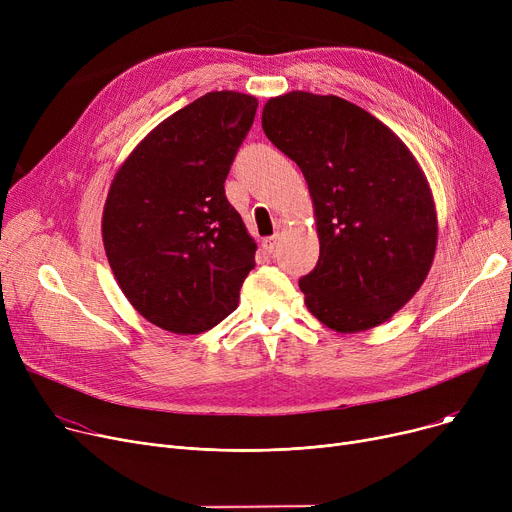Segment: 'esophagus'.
Returning <instances> with one entry per match:
<instances>
[{"label": "esophagus", "mask_w": 512, "mask_h": 512, "mask_svg": "<svg viewBox=\"0 0 512 512\" xmlns=\"http://www.w3.org/2000/svg\"><path fill=\"white\" fill-rule=\"evenodd\" d=\"M278 240H280V236H278V234L263 238V240H261V249H263L265 253H272V251L276 249V245H278Z\"/></svg>", "instance_id": "esophagus-1"}]
</instances>
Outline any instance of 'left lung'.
I'll return each mask as SVG.
<instances>
[{
  "mask_svg": "<svg viewBox=\"0 0 512 512\" xmlns=\"http://www.w3.org/2000/svg\"><path fill=\"white\" fill-rule=\"evenodd\" d=\"M263 132L301 168L319 261L307 309L334 332L382 326L425 282L438 245L432 188L411 149L363 107L290 91L267 99Z\"/></svg>",
  "mask_w": 512,
  "mask_h": 512,
  "instance_id": "obj_1",
  "label": "left lung"
}]
</instances>
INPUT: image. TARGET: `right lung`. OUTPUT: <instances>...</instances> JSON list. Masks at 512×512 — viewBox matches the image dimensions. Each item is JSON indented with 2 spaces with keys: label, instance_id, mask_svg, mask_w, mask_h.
<instances>
[{
  "label": "right lung",
  "instance_id": "right-lung-1",
  "mask_svg": "<svg viewBox=\"0 0 512 512\" xmlns=\"http://www.w3.org/2000/svg\"><path fill=\"white\" fill-rule=\"evenodd\" d=\"M257 99L213 91L159 122L118 168L101 215L107 261L153 326L201 334L238 307L257 242L224 182Z\"/></svg>",
  "mask_w": 512,
  "mask_h": 512
}]
</instances>
